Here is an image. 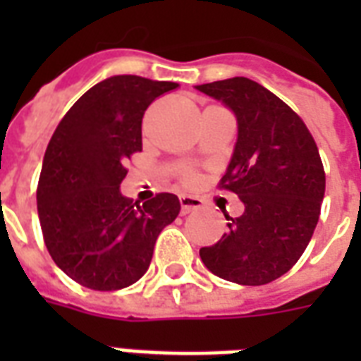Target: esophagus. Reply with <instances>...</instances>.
I'll return each mask as SVG.
<instances>
[{"instance_id":"1","label":"esophagus","mask_w":361,"mask_h":361,"mask_svg":"<svg viewBox=\"0 0 361 361\" xmlns=\"http://www.w3.org/2000/svg\"><path fill=\"white\" fill-rule=\"evenodd\" d=\"M180 204H181V214H191L195 209L202 208V200L198 197H191V195H181L180 197Z\"/></svg>"}]
</instances>
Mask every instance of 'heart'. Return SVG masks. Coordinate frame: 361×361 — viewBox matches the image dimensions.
Wrapping results in <instances>:
<instances>
[{
    "label": "heart",
    "instance_id": "obj_1",
    "mask_svg": "<svg viewBox=\"0 0 361 361\" xmlns=\"http://www.w3.org/2000/svg\"><path fill=\"white\" fill-rule=\"evenodd\" d=\"M183 180H185V183H192V181L197 180V176H195V172H185Z\"/></svg>",
    "mask_w": 361,
    "mask_h": 361
}]
</instances>
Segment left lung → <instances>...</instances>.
<instances>
[{"label": "left lung", "instance_id": "obj_1", "mask_svg": "<svg viewBox=\"0 0 361 361\" xmlns=\"http://www.w3.org/2000/svg\"><path fill=\"white\" fill-rule=\"evenodd\" d=\"M236 114L238 142L219 189L245 209L228 232L202 247L204 266L238 285H266L285 275L305 251L319 223L326 174L307 125L277 95L236 76L197 86Z\"/></svg>", "mask_w": 361, "mask_h": 361}]
</instances>
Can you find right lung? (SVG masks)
Instances as JSON below:
<instances>
[{
	"mask_svg": "<svg viewBox=\"0 0 361 361\" xmlns=\"http://www.w3.org/2000/svg\"><path fill=\"white\" fill-rule=\"evenodd\" d=\"M176 82L120 75L87 90L48 142L37 212L50 257L92 290H120L146 274L164 226L180 214L172 192L142 206L120 185L127 161L142 152V118Z\"/></svg>",
	"mask_w": 361,
	"mask_h": 361,
	"instance_id": "right-lung-1",
	"label": "right lung"
}]
</instances>
